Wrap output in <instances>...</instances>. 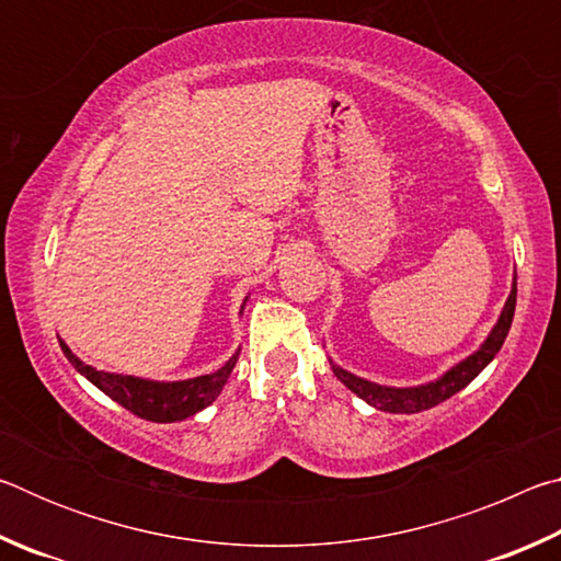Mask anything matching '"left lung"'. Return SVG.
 <instances>
[{
  "label": "left lung",
  "mask_w": 561,
  "mask_h": 561,
  "mask_svg": "<svg viewBox=\"0 0 561 561\" xmlns=\"http://www.w3.org/2000/svg\"><path fill=\"white\" fill-rule=\"evenodd\" d=\"M515 304H517V282H512V291L507 297L505 309H502L497 324H495V329L490 331L485 344L474 351L472 356L460 360L458 366H453L448 374H443L438 381H431V383L415 386V388H388V386H378V383L366 381V378H358L354 374H348V371H344V368H339L334 364H331V368H334V376L339 378L341 383L351 388V391H354L358 398H364L368 405L378 408V411H386V413H421V411H428V408L448 401L450 396L462 391V388L468 386L472 378L490 364L492 358H495V354L502 348V344H505L507 331L512 327V317H515Z\"/></svg>",
  "instance_id": "1"
}]
</instances>
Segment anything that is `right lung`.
Listing matches in <instances>:
<instances>
[{"mask_svg":"<svg viewBox=\"0 0 561 561\" xmlns=\"http://www.w3.org/2000/svg\"><path fill=\"white\" fill-rule=\"evenodd\" d=\"M64 356L71 360V366L81 376H87L89 381L101 388L103 393L113 401L121 403L126 411L133 415L146 417V421L153 423H175L185 421V417L195 415L197 411L210 405L217 396H220L222 386L230 378L232 368L237 364V356L240 351L227 360L222 368H217L215 374L187 378V381H173V383H160V381H148V378H136V376H121V374H106L96 371V368L83 364L79 356L71 354V348L59 341Z\"/></svg>","mask_w":561,"mask_h":561,"instance_id":"right-lung-1","label":"right lung"}]
</instances>
